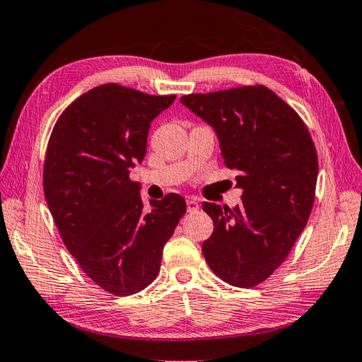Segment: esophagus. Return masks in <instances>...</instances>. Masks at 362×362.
Segmentation results:
<instances>
[{
  "mask_svg": "<svg viewBox=\"0 0 362 362\" xmlns=\"http://www.w3.org/2000/svg\"><path fill=\"white\" fill-rule=\"evenodd\" d=\"M186 204H187L189 213H195V211L200 209V203H199V200H197V199H187Z\"/></svg>",
  "mask_w": 362,
  "mask_h": 362,
  "instance_id": "obj_1",
  "label": "esophagus"
}]
</instances>
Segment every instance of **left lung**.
<instances>
[{"label": "left lung", "instance_id": "1", "mask_svg": "<svg viewBox=\"0 0 362 362\" xmlns=\"http://www.w3.org/2000/svg\"><path fill=\"white\" fill-rule=\"evenodd\" d=\"M181 102L214 127L223 162L243 189L235 208L204 202L214 231L202 245L217 277L250 288L288 257L309 221L318 158L308 126L263 85L187 94Z\"/></svg>", "mask_w": 362, "mask_h": 362}]
</instances>
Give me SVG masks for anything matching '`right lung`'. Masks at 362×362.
Returning a JSON list of instances; mask_svg holds the SVG:
<instances>
[{
    "label": "right lung",
    "mask_w": 362,
    "mask_h": 362,
    "mask_svg": "<svg viewBox=\"0 0 362 362\" xmlns=\"http://www.w3.org/2000/svg\"><path fill=\"white\" fill-rule=\"evenodd\" d=\"M176 99L105 83L61 113L47 145L44 195L66 249L100 288L129 296L159 274L162 250L186 213L178 194L143 208L131 168L151 121Z\"/></svg>",
    "instance_id": "obj_1"
}]
</instances>
